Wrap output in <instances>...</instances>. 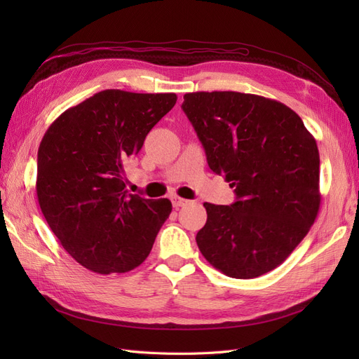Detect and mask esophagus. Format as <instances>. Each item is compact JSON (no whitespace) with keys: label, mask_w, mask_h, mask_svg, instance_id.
<instances>
[{"label":"esophagus","mask_w":359,"mask_h":359,"mask_svg":"<svg viewBox=\"0 0 359 359\" xmlns=\"http://www.w3.org/2000/svg\"><path fill=\"white\" fill-rule=\"evenodd\" d=\"M189 203V201L187 199H182V198H178V196H173L172 198V205H173V208H181V206H184V205H187Z\"/></svg>","instance_id":"1"}]
</instances>
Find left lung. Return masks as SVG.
<instances>
[{"mask_svg":"<svg viewBox=\"0 0 359 359\" xmlns=\"http://www.w3.org/2000/svg\"><path fill=\"white\" fill-rule=\"evenodd\" d=\"M182 111L210 169L233 187L232 205L203 203L196 235L203 257L232 278L283 264L319 212V149L298 114L277 100L235 91L189 93Z\"/></svg>","mask_w":359,"mask_h":359,"instance_id":"8db88e82","label":"left lung"}]
</instances>
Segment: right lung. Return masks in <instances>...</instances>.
I'll return each instance as SVG.
<instances>
[{"label":"right lung","mask_w":359,"mask_h":359,"mask_svg":"<svg viewBox=\"0 0 359 359\" xmlns=\"http://www.w3.org/2000/svg\"><path fill=\"white\" fill-rule=\"evenodd\" d=\"M177 94L104 90L50 124L37 153V198L64 250L97 274L127 273L148 257L169 199L126 189L124 166Z\"/></svg>","instance_id":"add662e5"}]
</instances>
